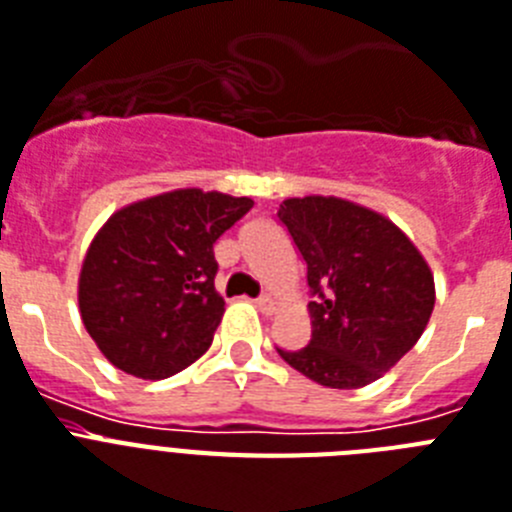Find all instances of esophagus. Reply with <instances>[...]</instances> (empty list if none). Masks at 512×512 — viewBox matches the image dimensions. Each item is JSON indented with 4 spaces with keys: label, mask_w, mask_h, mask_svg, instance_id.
Masks as SVG:
<instances>
[{
    "label": "esophagus",
    "mask_w": 512,
    "mask_h": 512,
    "mask_svg": "<svg viewBox=\"0 0 512 512\" xmlns=\"http://www.w3.org/2000/svg\"><path fill=\"white\" fill-rule=\"evenodd\" d=\"M255 305H257V310H260V313L270 315L273 310H276V299L270 297V294H260V297L255 299Z\"/></svg>",
    "instance_id": "34e87169"
}]
</instances>
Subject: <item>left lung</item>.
Masks as SVG:
<instances>
[{"label": "left lung", "instance_id": "1", "mask_svg": "<svg viewBox=\"0 0 512 512\" xmlns=\"http://www.w3.org/2000/svg\"><path fill=\"white\" fill-rule=\"evenodd\" d=\"M278 223L307 265L313 336L278 355L331 389H360L413 350L434 310V276L384 215L336 197L286 199Z\"/></svg>", "mask_w": 512, "mask_h": 512}]
</instances>
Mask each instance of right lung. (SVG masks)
Here are the masks:
<instances>
[{
  "instance_id": "1",
  "label": "right lung",
  "mask_w": 512,
  "mask_h": 512,
  "mask_svg": "<svg viewBox=\"0 0 512 512\" xmlns=\"http://www.w3.org/2000/svg\"><path fill=\"white\" fill-rule=\"evenodd\" d=\"M252 205L247 197L178 189L107 220L83 260L78 307L115 368L157 381L205 355L226 310L215 292L213 244Z\"/></svg>"
}]
</instances>
